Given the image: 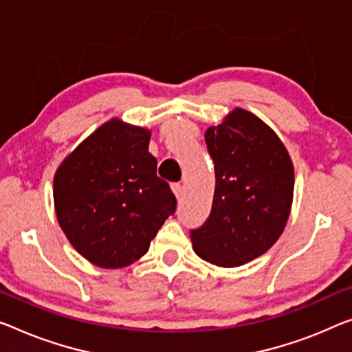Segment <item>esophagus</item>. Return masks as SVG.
<instances>
[{
    "label": "esophagus",
    "instance_id": "34e87169",
    "mask_svg": "<svg viewBox=\"0 0 352 352\" xmlns=\"http://www.w3.org/2000/svg\"><path fill=\"white\" fill-rule=\"evenodd\" d=\"M172 191L175 192L177 199H182L183 192H185V188H183L182 183H172Z\"/></svg>",
    "mask_w": 352,
    "mask_h": 352
}]
</instances>
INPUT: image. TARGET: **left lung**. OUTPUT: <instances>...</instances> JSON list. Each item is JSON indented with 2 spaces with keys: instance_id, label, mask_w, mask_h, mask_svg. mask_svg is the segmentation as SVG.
I'll return each mask as SVG.
<instances>
[{
  "instance_id": "obj_1",
  "label": "left lung",
  "mask_w": 352,
  "mask_h": 352,
  "mask_svg": "<svg viewBox=\"0 0 352 352\" xmlns=\"http://www.w3.org/2000/svg\"><path fill=\"white\" fill-rule=\"evenodd\" d=\"M214 164V194L208 218L191 229L199 258L237 267L272 248L289 218L294 167L269 126L243 109L206 133Z\"/></svg>"
}]
</instances>
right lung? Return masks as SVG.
Returning a JSON list of instances; mask_svg holds the SVG:
<instances>
[{
  "label": "right lung",
  "instance_id": "right-lung-1",
  "mask_svg": "<svg viewBox=\"0 0 352 352\" xmlns=\"http://www.w3.org/2000/svg\"><path fill=\"white\" fill-rule=\"evenodd\" d=\"M150 131L112 120L77 146L56 170V218L71 245L104 269L142 258L177 199L156 175Z\"/></svg>",
  "mask_w": 352,
  "mask_h": 352
}]
</instances>
